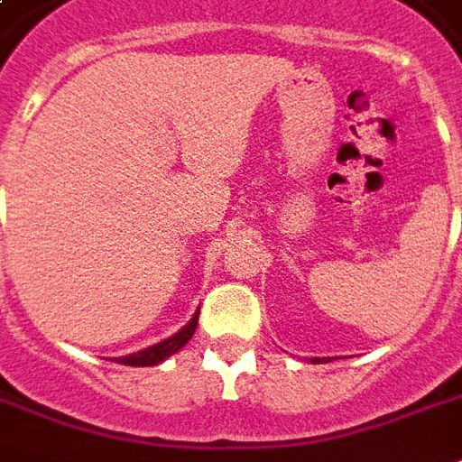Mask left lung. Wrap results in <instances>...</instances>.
<instances>
[{
	"mask_svg": "<svg viewBox=\"0 0 462 462\" xmlns=\"http://www.w3.org/2000/svg\"><path fill=\"white\" fill-rule=\"evenodd\" d=\"M323 359H326V362H328V359H330V357H311V362H314V365H321Z\"/></svg>",
	"mask_w": 462,
	"mask_h": 462,
	"instance_id": "left-lung-1",
	"label": "left lung"
}]
</instances>
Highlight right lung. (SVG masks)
<instances>
[{
  "label": "right lung",
  "mask_w": 462,
  "mask_h": 462,
  "mask_svg": "<svg viewBox=\"0 0 462 462\" xmlns=\"http://www.w3.org/2000/svg\"><path fill=\"white\" fill-rule=\"evenodd\" d=\"M196 326H199V311H196L191 319H189L187 326H181L174 336L165 337V340H160V343L151 345L146 350H139V352H132V355H125V357H115V362L119 365H126V366H153L160 365V362H165L167 357H172L174 352H180L184 345L191 340L194 336Z\"/></svg>",
  "instance_id": "obj_1"
}]
</instances>
